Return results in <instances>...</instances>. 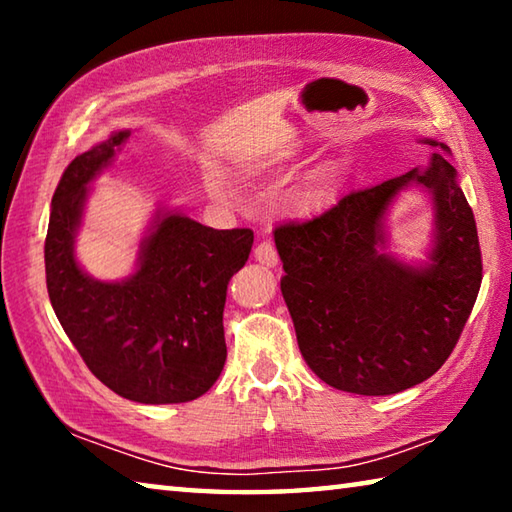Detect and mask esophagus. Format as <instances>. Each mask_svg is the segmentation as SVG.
<instances>
[{"mask_svg":"<svg viewBox=\"0 0 512 512\" xmlns=\"http://www.w3.org/2000/svg\"><path fill=\"white\" fill-rule=\"evenodd\" d=\"M255 259H257L259 264L268 266V268H275L277 262H280V257H277V250H275V246L271 244V241H262V244H257Z\"/></svg>","mask_w":512,"mask_h":512,"instance_id":"obj_1","label":"esophagus"}]
</instances>
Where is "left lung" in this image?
I'll return each instance as SVG.
<instances>
[{"instance_id":"obj_1","label":"left lung","mask_w":512,"mask_h":512,"mask_svg":"<svg viewBox=\"0 0 512 512\" xmlns=\"http://www.w3.org/2000/svg\"><path fill=\"white\" fill-rule=\"evenodd\" d=\"M420 142L436 151L427 164L275 230L280 289L302 359L345 393L393 395L429 379L452 354L479 296V237L447 160L452 153L443 142ZM409 188H422L434 207L424 263L387 250V212Z\"/></svg>"}]
</instances>
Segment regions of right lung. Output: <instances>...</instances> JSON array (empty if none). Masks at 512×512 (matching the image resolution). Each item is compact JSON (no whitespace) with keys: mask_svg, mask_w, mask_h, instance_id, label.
<instances>
[{"mask_svg":"<svg viewBox=\"0 0 512 512\" xmlns=\"http://www.w3.org/2000/svg\"><path fill=\"white\" fill-rule=\"evenodd\" d=\"M131 131H115L65 169L51 198L45 271L51 307L69 341L110 391L140 404L192 402L225 363L223 307L246 264L253 230H214L158 207L135 271L97 280L74 253L90 183L115 162Z\"/></svg>","mask_w":512,"mask_h":512,"instance_id":"obj_1","label":"right lung"}]
</instances>
